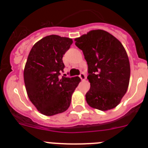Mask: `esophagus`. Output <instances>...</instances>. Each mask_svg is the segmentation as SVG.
<instances>
[{
	"instance_id": "34e87169",
	"label": "esophagus",
	"mask_w": 148,
	"mask_h": 148,
	"mask_svg": "<svg viewBox=\"0 0 148 148\" xmlns=\"http://www.w3.org/2000/svg\"><path fill=\"white\" fill-rule=\"evenodd\" d=\"M79 77H80V78H81V79H82V81L85 80V79H86V75H85V74H84V73H81L80 75H79Z\"/></svg>"
}]
</instances>
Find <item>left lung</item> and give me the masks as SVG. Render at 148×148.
I'll return each mask as SVG.
<instances>
[{"mask_svg": "<svg viewBox=\"0 0 148 148\" xmlns=\"http://www.w3.org/2000/svg\"><path fill=\"white\" fill-rule=\"evenodd\" d=\"M75 40L88 66L90 88L86 93L87 104L103 111L116 108L130 82V62L123 45L101 29L92 30Z\"/></svg>", "mask_w": 148, "mask_h": 148, "instance_id": "8db88e82", "label": "left lung"}]
</instances>
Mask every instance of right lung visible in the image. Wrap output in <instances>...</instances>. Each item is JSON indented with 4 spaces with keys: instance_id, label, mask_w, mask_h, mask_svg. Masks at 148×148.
Segmentation results:
<instances>
[{
    "instance_id": "right-lung-1",
    "label": "right lung",
    "mask_w": 148,
    "mask_h": 148,
    "mask_svg": "<svg viewBox=\"0 0 148 148\" xmlns=\"http://www.w3.org/2000/svg\"><path fill=\"white\" fill-rule=\"evenodd\" d=\"M73 44L69 38L46 36L32 47L26 63L23 78L27 95L38 110L45 116L66 111L79 77L60 78L64 64L62 58Z\"/></svg>"
}]
</instances>
